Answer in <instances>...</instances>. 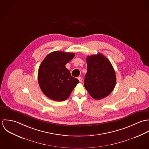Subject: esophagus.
<instances>
[{"label":"esophagus","mask_w":149,"mask_h":149,"mask_svg":"<svg viewBox=\"0 0 149 149\" xmlns=\"http://www.w3.org/2000/svg\"><path fill=\"white\" fill-rule=\"evenodd\" d=\"M78 80H79V81L81 83V82L82 81V78H81V77H80V76L79 77H78Z\"/></svg>","instance_id":"1"}]
</instances>
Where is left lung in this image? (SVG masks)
<instances>
[{"instance_id": "1", "label": "left lung", "mask_w": 149, "mask_h": 149, "mask_svg": "<svg viewBox=\"0 0 149 149\" xmlns=\"http://www.w3.org/2000/svg\"><path fill=\"white\" fill-rule=\"evenodd\" d=\"M87 73L84 85L90 96L100 100L108 96L116 84L115 72L110 61L100 53L86 57Z\"/></svg>"}]
</instances>
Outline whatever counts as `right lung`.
<instances>
[{"instance_id": "right-lung-1", "label": "right lung", "mask_w": 149, "mask_h": 149, "mask_svg": "<svg viewBox=\"0 0 149 149\" xmlns=\"http://www.w3.org/2000/svg\"><path fill=\"white\" fill-rule=\"evenodd\" d=\"M74 55L73 53L53 52L46 56L40 65L38 83L43 93L49 99L57 102L65 100L79 83L65 67Z\"/></svg>"}]
</instances>
